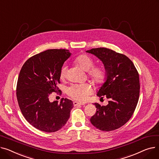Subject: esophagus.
Instances as JSON below:
<instances>
[{
    "instance_id": "1",
    "label": "esophagus",
    "mask_w": 159,
    "mask_h": 159,
    "mask_svg": "<svg viewBox=\"0 0 159 159\" xmlns=\"http://www.w3.org/2000/svg\"><path fill=\"white\" fill-rule=\"evenodd\" d=\"M84 104H85V103H81V102H76V101L73 102V105H74L75 106H78V105H81V106H83V105H84Z\"/></svg>"
}]
</instances>
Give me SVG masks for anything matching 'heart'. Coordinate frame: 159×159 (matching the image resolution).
Returning <instances> with one entry per match:
<instances>
[{"mask_svg": "<svg viewBox=\"0 0 159 159\" xmlns=\"http://www.w3.org/2000/svg\"><path fill=\"white\" fill-rule=\"evenodd\" d=\"M75 62L79 68L84 71H89V76L97 84H102L106 79V71L103 67H95L94 61L89 56L82 54L78 56L75 60ZM67 66H63L60 71V78L64 79L66 77ZM68 94L79 101H85L88 98L89 95L91 93V86L87 84L80 85H73L67 89Z\"/></svg>", "mask_w": 159, "mask_h": 159, "instance_id": "b5f03b06", "label": "heart"}]
</instances>
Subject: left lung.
<instances>
[{"mask_svg":"<svg viewBox=\"0 0 159 159\" xmlns=\"http://www.w3.org/2000/svg\"><path fill=\"white\" fill-rule=\"evenodd\" d=\"M102 61L106 71V79L97 95L106 96L110 100L106 106L93 104L97 112L90 119L97 129L110 131L126 124L134 112L140 92L139 75L135 67L126 55L105 48L86 51Z\"/></svg>","mask_w":159,"mask_h":159,"instance_id":"1","label":"left lung"}]
</instances>
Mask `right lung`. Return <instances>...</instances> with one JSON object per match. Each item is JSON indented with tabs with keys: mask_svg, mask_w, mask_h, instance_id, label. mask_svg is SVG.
<instances>
[{
	"mask_svg": "<svg viewBox=\"0 0 159 159\" xmlns=\"http://www.w3.org/2000/svg\"><path fill=\"white\" fill-rule=\"evenodd\" d=\"M71 55L69 50L48 49L31 57L22 67L16 85L19 106L24 118L40 131H57L70 118L71 100L52 102L49 96L57 91L61 69Z\"/></svg>",
	"mask_w": 159,
	"mask_h": 159,
	"instance_id": "add662e5",
	"label": "right lung"
}]
</instances>
